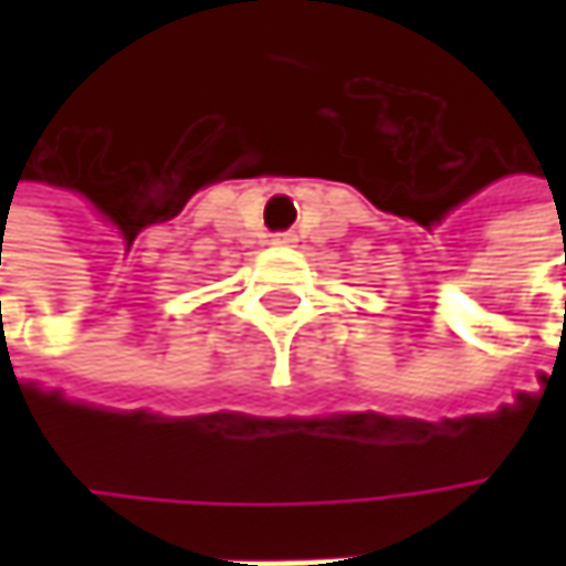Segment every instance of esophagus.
<instances>
[{
  "label": "esophagus",
  "instance_id": "1",
  "mask_svg": "<svg viewBox=\"0 0 566 566\" xmlns=\"http://www.w3.org/2000/svg\"><path fill=\"white\" fill-rule=\"evenodd\" d=\"M283 242H293L290 235H273V245H283Z\"/></svg>",
  "mask_w": 566,
  "mask_h": 566
}]
</instances>
